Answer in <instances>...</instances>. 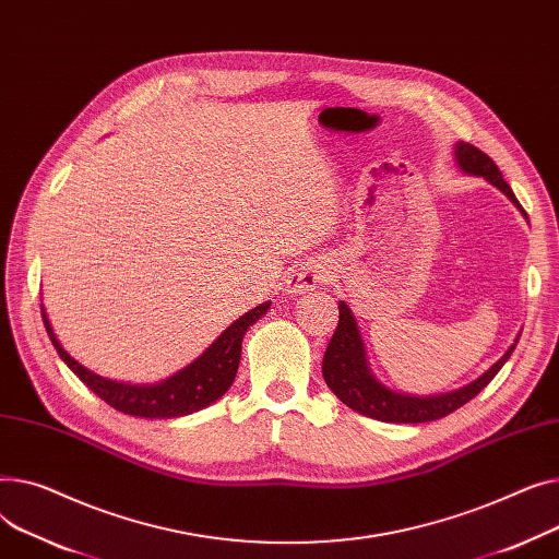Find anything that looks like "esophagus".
<instances>
[{"mask_svg": "<svg viewBox=\"0 0 559 559\" xmlns=\"http://www.w3.org/2000/svg\"><path fill=\"white\" fill-rule=\"evenodd\" d=\"M326 280V269L320 261H307L300 269H295L286 280V290L290 295H302L307 290H313L320 282Z\"/></svg>", "mask_w": 559, "mask_h": 559, "instance_id": "1", "label": "esophagus"}]
</instances>
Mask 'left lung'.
I'll return each instance as SVG.
<instances>
[{"label":"left lung","mask_w":559,"mask_h":559,"mask_svg":"<svg viewBox=\"0 0 559 559\" xmlns=\"http://www.w3.org/2000/svg\"><path fill=\"white\" fill-rule=\"evenodd\" d=\"M455 159L461 164V169L472 176H483L487 182L499 187L508 199L521 210L514 191L503 180V174L489 155H485L480 148L457 142L455 146ZM523 212V210H521ZM338 326L326 345L324 358H322V377L326 385L332 388L334 395L349 406L352 411L379 419V421H395V424H421L433 421L440 417H447L449 413L465 406L469 400H474L478 392L497 377V372L503 368L506 360L510 358L514 345L491 366L483 377L472 381L469 385L447 392V395L438 397H411L400 395L395 390H388L381 385L372 372L368 370L364 341H360L356 320L345 302L338 305Z\"/></svg>","instance_id":"8db88e82"}]
</instances>
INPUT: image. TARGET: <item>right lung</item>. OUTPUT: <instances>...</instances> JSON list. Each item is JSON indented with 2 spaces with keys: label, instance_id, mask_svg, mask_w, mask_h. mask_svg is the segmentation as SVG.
I'll return each mask as SVG.
<instances>
[{
  "label": "right lung",
  "instance_id": "1",
  "mask_svg": "<svg viewBox=\"0 0 559 559\" xmlns=\"http://www.w3.org/2000/svg\"><path fill=\"white\" fill-rule=\"evenodd\" d=\"M269 307L271 305L264 302L261 307L241 316L235 324H229L227 330L207 347V352L195 358L189 368L180 370L178 374L157 385H130V383L110 381L90 372L79 364V360H74L68 352L62 349V345L58 343L51 330L45 307H43V322L58 356L94 392V395H98L115 411H121L126 415L169 419V417L189 415L210 406L229 385H233L239 370L243 334L248 332V326L254 320H259L266 313Z\"/></svg>",
  "mask_w": 559,
  "mask_h": 559
}]
</instances>
